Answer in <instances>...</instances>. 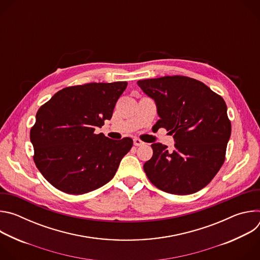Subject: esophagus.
Here are the masks:
<instances>
[{
    "mask_svg": "<svg viewBox=\"0 0 260 260\" xmlns=\"http://www.w3.org/2000/svg\"><path fill=\"white\" fill-rule=\"evenodd\" d=\"M134 144H135V146H143V145H145V143L143 141H141L140 139H134Z\"/></svg>",
    "mask_w": 260,
    "mask_h": 260,
    "instance_id": "obj_1",
    "label": "esophagus"
}]
</instances>
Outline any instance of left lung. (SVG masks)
<instances>
[{
	"instance_id": "obj_1",
	"label": "left lung",
	"mask_w": 260,
	"mask_h": 260,
	"mask_svg": "<svg viewBox=\"0 0 260 260\" xmlns=\"http://www.w3.org/2000/svg\"><path fill=\"white\" fill-rule=\"evenodd\" d=\"M153 99L159 120L156 125L174 135L175 148L151 145L152 157L144 171L160 190L185 196L212 181L225 159L232 124L220 95L203 82L185 76H165L138 81Z\"/></svg>"
}]
</instances>
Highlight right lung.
<instances>
[{"mask_svg": "<svg viewBox=\"0 0 260 260\" xmlns=\"http://www.w3.org/2000/svg\"><path fill=\"white\" fill-rule=\"evenodd\" d=\"M126 86L125 81L70 86L40 107L29 133L34 161L55 188L83 194L114 177L133 140H112L94 131L112 117Z\"/></svg>", "mask_w": 260, "mask_h": 260, "instance_id": "add662e5", "label": "right lung"}]
</instances>
